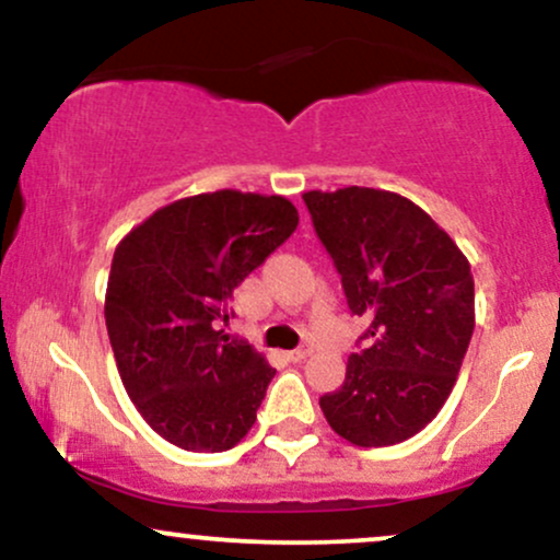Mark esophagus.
Returning <instances> with one entry per match:
<instances>
[{
  "label": "esophagus",
  "instance_id": "34e87169",
  "mask_svg": "<svg viewBox=\"0 0 560 560\" xmlns=\"http://www.w3.org/2000/svg\"><path fill=\"white\" fill-rule=\"evenodd\" d=\"M311 355V347H300V350H292V352H287V358L292 363H300V361H305V358Z\"/></svg>",
  "mask_w": 560,
  "mask_h": 560
}]
</instances>
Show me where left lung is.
<instances>
[{
    "mask_svg": "<svg viewBox=\"0 0 560 560\" xmlns=\"http://www.w3.org/2000/svg\"><path fill=\"white\" fill-rule=\"evenodd\" d=\"M302 199L342 276L352 316L369 320V347L352 352L345 384L320 397V410L358 447L410 440L440 413L471 342L468 258L395 191L345 186Z\"/></svg>",
    "mask_w": 560,
    "mask_h": 560,
    "instance_id": "1",
    "label": "left lung"
}]
</instances>
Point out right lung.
Here are the masks:
<instances>
[{
    "instance_id": "obj_1",
    "label": "right lung",
    "mask_w": 560,
    "mask_h": 560,
    "mask_svg": "<svg viewBox=\"0 0 560 560\" xmlns=\"http://www.w3.org/2000/svg\"><path fill=\"white\" fill-rule=\"evenodd\" d=\"M298 223L287 197L218 189L155 210L115 247L113 355L141 419L171 445L221 453L253 429L276 371L221 324L234 289Z\"/></svg>"
}]
</instances>
